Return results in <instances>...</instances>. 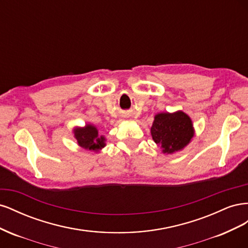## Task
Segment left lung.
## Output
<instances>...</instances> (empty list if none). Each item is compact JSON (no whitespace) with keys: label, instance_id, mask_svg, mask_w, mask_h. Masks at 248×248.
I'll use <instances>...</instances> for the list:
<instances>
[{"label":"left lung","instance_id":"1","mask_svg":"<svg viewBox=\"0 0 248 248\" xmlns=\"http://www.w3.org/2000/svg\"><path fill=\"white\" fill-rule=\"evenodd\" d=\"M151 134L156 144L163 149V153L171 154L183 149L192 139L191 120L183 111L162 112L155 116Z\"/></svg>","mask_w":248,"mask_h":248}]
</instances>
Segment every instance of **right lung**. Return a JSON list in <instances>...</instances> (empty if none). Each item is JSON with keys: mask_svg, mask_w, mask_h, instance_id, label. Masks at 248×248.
<instances>
[{"mask_svg": "<svg viewBox=\"0 0 248 248\" xmlns=\"http://www.w3.org/2000/svg\"><path fill=\"white\" fill-rule=\"evenodd\" d=\"M74 136L78 140V145L82 148L97 151L106 146L104 144V138H98V131L96 127L92 125H86L85 128H78L74 130Z\"/></svg>", "mask_w": 248, "mask_h": 248, "instance_id": "right-lung-1", "label": "right lung"}]
</instances>
